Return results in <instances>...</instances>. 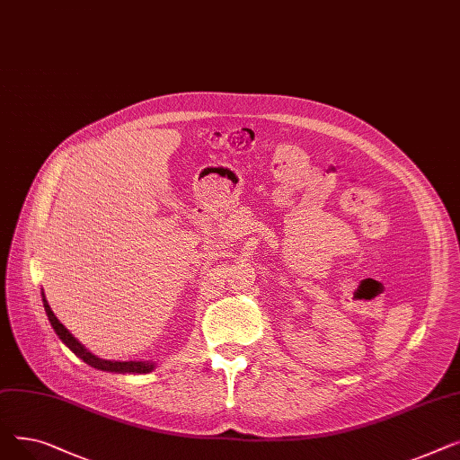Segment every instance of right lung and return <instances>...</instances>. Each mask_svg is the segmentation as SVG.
<instances>
[{"label": "right lung", "mask_w": 460, "mask_h": 460, "mask_svg": "<svg viewBox=\"0 0 460 460\" xmlns=\"http://www.w3.org/2000/svg\"><path fill=\"white\" fill-rule=\"evenodd\" d=\"M42 302H44L46 315H48V319H50V323H52L56 333L59 335V340H61L72 352H75L78 358H82V359L85 361V364H89L91 367H96V369H101V371H111V373H139V375H141V373H149V371L155 369V364H145V361H111V359H102V358H99V356L91 354L82 343H78V340H75V335H72V333L58 321V317L54 315L52 307L48 305L44 295H42Z\"/></svg>", "instance_id": "1"}]
</instances>
